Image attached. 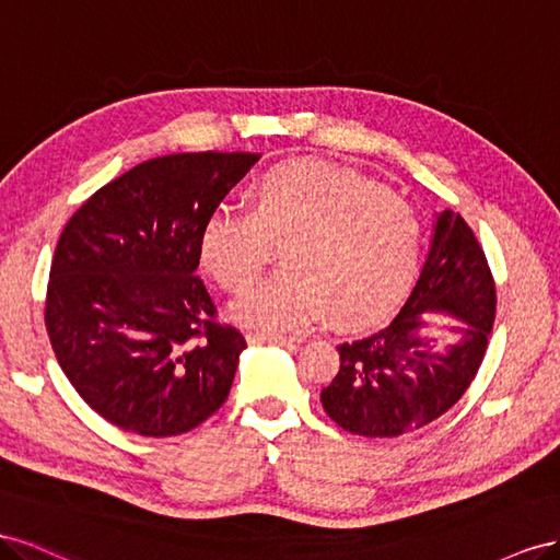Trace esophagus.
<instances>
[{
  "mask_svg": "<svg viewBox=\"0 0 560 560\" xmlns=\"http://www.w3.org/2000/svg\"><path fill=\"white\" fill-rule=\"evenodd\" d=\"M248 342L250 345H295V338H289V335H279V332H248Z\"/></svg>",
  "mask_w": 560,
  "mask_h": 560,
  "instance_id": "obj_1",
  "label": "esophagus"
}]
</instances>
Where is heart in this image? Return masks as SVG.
Instances as JSON below:
<instances>
[{"mask_svg":"<svg viewBox=\"0 0 560 560\" xmlns=\"http://www.w3.org/2000/svg\"><path fill=\"white\" fill-rule=\"evenodd\" d=\"M269 248L283 271L238 302V322L289 330L328 314L335 328H359L408 289L420 222L408 201L357 173L289 162L250 183L246 213L222 206L199 234L203 269L232 295L260 279Z\"/></svg>","mask_w":560,"mask_h":560,"instance_id":"obj_1","label":"heart"}]
</instances>
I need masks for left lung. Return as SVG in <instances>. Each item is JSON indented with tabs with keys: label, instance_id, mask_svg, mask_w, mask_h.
<instances>
[{
	"label": "left lung",
	"instance_id": "1",
	"mask_svg": "<svg viewBox=\"0 0 560 560\" xmlns=\"http://www.w3.org/2000/svg\"><path fill=\"white\" fill-rule=\"evenodd\" d=\"M498 307L494 279L474 230L443 211L422 275L387 326L338 347L340 369L322 389L328 418L349 434L392 439L451 410L488 349ZM422 311H448L466 322L445 350L421 335Z\"/></svg>",
	"mask_w": 560,
	"mask_h": 560
}]
</instances>
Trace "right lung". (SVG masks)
I'll return each instance as SVG.
<instances>
[{
	"instance_id": "right-lung-1",
	"label": "right lung",
	"mask_w": 560,
	"mask_h": 560,
	"mask_svg": "<svg viewBox=\"0 0 560 560\" xmlns=\"http://www.w3.org/2000/svg\"><path fill=\"white\" fill-rule=\"evenodd\" d=\"M255 152L148 159L89 197L62 230L44 322L62 373L115 427L178 436L225 404L244 335L218 322L199 234Z\"/></svg>"
}]
</instances>
